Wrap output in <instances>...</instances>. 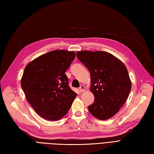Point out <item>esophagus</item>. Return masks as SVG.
Returning <instances> with one entry per match:
<instances>
[{"mask_svg": "<svg viewBox=\"0 0 154 154\" xmlns=\"http://www.w3.org/2000/svg\"><path fill=\"white\" fill-rule=\"evenodd\" d=\"M84 91H85V86L84 85H81L80 88H79V92L82 93Z\"/></svg>", "mask_w": 154, "mask_h": 154, "instance_id": "esophagus-1", "label": "esophagus"}]
</instances>
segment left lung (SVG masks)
<instances>
[{"mask_svg": "<svg viewBox=\"0 0 154 154\" xmlns=\"http://www.w3.org/2000/svg\"><path fill=\"white\" fill-rule=\"evenodd\" d=\"M77 57L91 74L90 90L95 100L88 106L89 111L101 120L112 117L125 103L131 90L126 66L104 51H79Z\"/></svg>", "mask_w": 154, "mask_h": 154, "instance_id": "obj_1", "label": "left lung"}]
</instances>
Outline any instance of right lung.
<instances>
[{
    "label": "right lung",
    "instance_id": "add662e5",
    "mask_svg": "<svg viewBox=\"0 0 154 154\" xmlns=\"http://www.w3.org/2000/svg\"><path fill=\"white\" fill-rule=\"evenodd\" d=\"M75 57L72 51H52L34 59L25 68L22 88L33 109L44 119L56 121L62 118L76 97L65 74Z\"/></svg>",
    "mask_w": 154,
    "mask_h": 154
}]
</instances>
